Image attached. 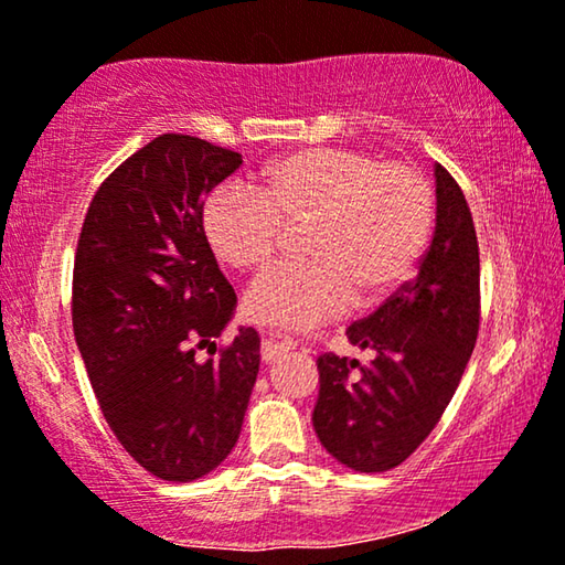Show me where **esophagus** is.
<instances>
[{
	"label": "esophagus",
	"instance_id": "obj_1",
	"mask_svg": "<svg viewBox=\"0 0 565 565\" xmlns=\"http://www.w3.org/2000/svg\"><path fill=\"white\" fill-rule=\"evenodd\" d=\"M292 350V342L288 339H277V337H267L265 344H262V360L265 362H277L285 358Z\"/></svg>",
	"mask_w": 565,
	"mask_h": 565
}]
</instances>
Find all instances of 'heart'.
Segmentation results:
<instances>
[{
    "label": "heart",
    "mask_w": 565,
    "mask_h": 565,
    "mask_svg": "<svg viewBox=\"0 0 565 565\" xmlns=\"http://www.w3.org/2000/svg\"><path fill=\"white\" fill-rule=\"evenodd\" d=\"M435 200L414 167L339 146L300 149L269 161L257 188L221 184L203 207L215 257L238 273L265 267L282 226L306 223L300 249L249 290V311L285 329H308L360 303L388 296L414 273L429 242Z\"/></svg>",
    "instance_id": "b5f03b06"
}]
</instances>
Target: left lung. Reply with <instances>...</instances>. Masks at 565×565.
Segmentation results:
<instances>
[{
  "label": "left lung",
  "mask_w": 565,
  "mask_h": 565,
  "mask_svg": "<svg viewBox=\"0 0 565 565\" xmlns=\"http://www.w3.org/2000/svg\"><path fill=\"white\" fill-rule=\"evenodd\" d=\"M435 236L419 273L347 329L373 360L321 354L313 429L331 458L360 473L404 462L450 404L478 337V242L466 195L435 164Z\"/></svg>",
  "instance_id": "obj_1"
}]
</instances>
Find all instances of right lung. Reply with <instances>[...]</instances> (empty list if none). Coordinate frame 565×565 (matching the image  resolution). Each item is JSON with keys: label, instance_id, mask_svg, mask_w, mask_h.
Listing matches in <instances>:
<instances>
[{"label": "right lung", "instance_id": "obj_1", "mask_svg": "<svg viewBox=\"0 0 565 565\" xmlns=\"http://www.w3.org/2000/svg\"><path fill=\"white\" fill-rule=\"evenodd\" d=\"M238 167L242 153L203 138H153L99 184L76 246V347L115 437L161 481H198L228 458L259 373L252 327L195 360L236 311L203 205Z\"/></svg>", "mask_w": 565, "mask_h": 565}]
</instances>
